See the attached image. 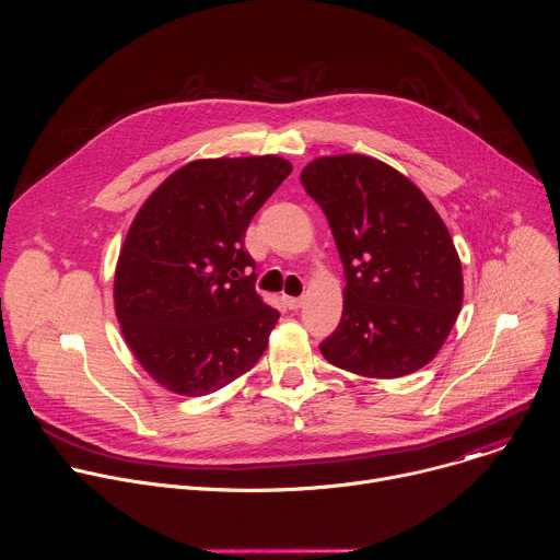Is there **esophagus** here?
Segmentation results:
<instances>
[{"label": "esophagus", "instance_id": "esophagus-1", "mask_svg": "<svg viewBox=\"0 0 560 560\" xmlns=\"http://www.w3.org/2000/svg\"><path fill=\"white\" fill-rule=\"evenodd\" d=\"M283 301H285V305H288L290 310H299V307L303 305V299H301V296H285Z\"/></svg>", "mask_w": 560, "mask_h": 560}]
</instances>
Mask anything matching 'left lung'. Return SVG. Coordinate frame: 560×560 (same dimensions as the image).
Masks as SVG:
<instances>
[{
  "label": "left lung",
  "mask_w": 560,
  "mask_h": 560,
  "mask_svg": "<svg viewBox=\"0 0 560 560\" xmlns=\"http://www.w3.org/2000/svg\"><path fill=\"white\" fill-rule=\"evenodd\" d=\"M301 184L326 212L346 272L341 324L322 354L370 378L428 365L463 303L460 259L434 206L368 154L318 156Z\"/></svg>",
  "instance_id": "1"
}]
</instances>
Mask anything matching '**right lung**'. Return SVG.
<instances>
[{
  "label": "right lung",
  "instance_id": "right-lung-1",
  "mask_svg": "<svg viewBox=\"0 0 560 560\" xmlns=\"http://www.w3.org/2000/svg\"><path fill=\"white\" fill-rule=\"evenodd\" d=\"M290 173L277 154L197 159L139 208L115 268V314L162 387L217 392L266 352L279 312L242 277L255 266L244 236Z\"/></svg>",
  "mask_w": 560,
  "mask_h": 560
}]
</instances>
